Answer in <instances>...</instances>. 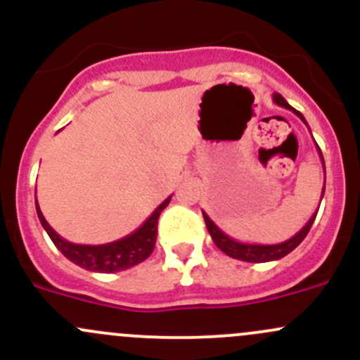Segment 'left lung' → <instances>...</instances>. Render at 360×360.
Wrapping results in <instances>:
<instances>
[{
  "label": "left lung",
  "instance_id": "8db88e82",
  "mask_svg": "<svg viewBox=\"0 0 360 360\" xmlns=\"http://www.w3.org/2000/svg\"><path fill=\"white\" fill-rule=\"evenodd\" d=\"M274 103L277 104V106L285 108V110H291L294 115L297 116V118L303 120L304 125H308L307 120H304V116L301 115L300 111L294 110L292 106H289L288 101H285L284 97L281 96V94H274ZM317 150H319V155H321L322 167H324V172H326V165H324V158H322V151H321V148H319V146H317ZM324 191H326V183H324V186H322V197H324ZM321 200H322V198H321ZM317 212H319V209L315 210L314 216L308 219V223L304 224V226L301 228V230L297 231L294 237L289 238V240L281 242V244H274V245H261V244H244V242L233 240V238L228 237V235L224 233V231L221 230V228L217 226V224L214 223V221L210 219V217L207 216V214L202 210L203 219H205V224H207V230H209V233H210V237H212L214 244H216L217 248L223 250L226 256L233 257V259L248 261V263H266V261H275V259H281V257L288 256L291 250L296 249L297 245H300L301 242L304 240V237H307L308 231H310L311 224H314Z\"/></svg>",
  "mask_w": 360,
  "mask_h": 360
}]
</instances>
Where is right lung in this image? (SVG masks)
Returning <instances> with one entry per match:
<instances>
[{
  "mask_svg": "<svg viewBox=\"0 0 360 360\" xmlns=\"http://www.w3.org/2000/svg\"><path fill=\"white\" fill-rule=\"evenodd\" d=\"M36 197V191H34ZM170 198H165L157 209L153 210L150 217L137 228L134 233L127 235V237L120 238V240L110 242V244L103 245H82V244H71L66 238L60 237L49 223H46L45 216L41 214L38 200H36V212H38L39 223L45 228L49 237L56 244V248L72 261L78 266L85 268L89 271H99V274H115V271L129 270V268L136 266V264L143 263L155 249V242H157V224L158 217L162 210L169 205Z\"/></svg>",
  "mask_w": 360,
  "mask_h": 360,
  "instance_id": "1",
  "label": "right lung"
}]
</instances>
